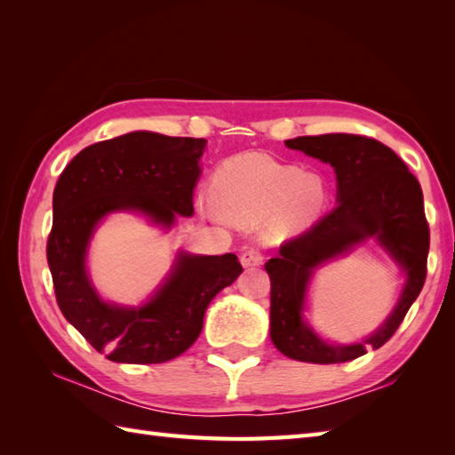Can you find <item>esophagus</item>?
<instances>
[{"mask_svg": "<svg viewBox=\"0 0 455 455\" xmlns=\"http://www.w3.org/2000/svg\"><path fill=\"white\" fill-rule=\"evenodd\" d=\"M240 262H243V266H259L264 262V254L259 252L258 248H246L243 254H240Z\"/></svg>", "mask_w": 455, "mask_h": 455, "instance_id": "esophagus-1", "label": "esophagus"}]
</instances>
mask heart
Instances as JSON below:
<instances>
[{
    "label": "heart",
    "mask_w": 455,
    "mask_h": 455,
    "mask_svg": "<svg viewBox=\"0 0 455 455\" xmlns=\"http://www.w3.org/2000/svg\"><path fill=\"white\" fill-rule=\"evenodd\" d=\"M326 196L323 176L258 154L222 164L211 186L212 207L222 219L235 225L264 219V235L272 240L307 227L324 207Z\"/></svg>",
    "instance_id": "obj_1"
}]
</instances>
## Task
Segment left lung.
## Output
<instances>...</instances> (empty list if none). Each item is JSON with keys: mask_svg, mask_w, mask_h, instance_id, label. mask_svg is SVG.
<instances>
[{"mask_svg": "<svg viewBox=\"0 0 455 455\" xmlns=\"http://www.w3.org/2000/svg\"><path fill=\"white\" fill-rule=\"evenodd\" d=\"M285 144L331 164L338 181V205L305 233L285 240L279 254L266 262L272 282L269 334L277 350L291 360L350 362L367 347L377 350L387 342L422 291L430 228L420 183L389 147L362 134L299 137ZM370 235L379 239L405 267L408 285L392 316L371 339L352 347L326 345L302 323L306 283L316 265Z\"/></svg>", "mask_w": 455, "mask_h": 455, "instance_id": "8db88e82", "label": "left lung"}]
</instances>
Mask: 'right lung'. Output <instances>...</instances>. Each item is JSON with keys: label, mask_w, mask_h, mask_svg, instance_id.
I'll use <instances>...</instances> for the list:
<instances>
[{"label": "right lung", "mask_w": 455, "mask_h": 455, "mask_svg": "<svg viewBox=\"0 0 455 455\" xmlns=\"http://www.w3.org/2000/svg\"><path fill=\"white\" fill-rule=\"evenodd\" d=\"M205 139L129 132L84 148L56 181L46 259L56 303L95 350L119 363H162L197 340L211 299L243 274L235 254H180L168 282L140 308L103 303L85 275L93 228L113 211L134 209L170 227L193 215Z\"/></svg>", "instance_id": "add662e5"}]
</instances>
